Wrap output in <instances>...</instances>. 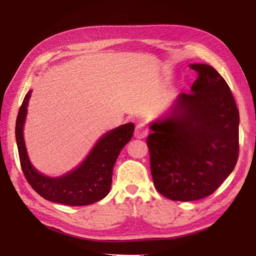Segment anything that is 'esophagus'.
I'll return each instance as SVG.
<instances>
[{"label":"esophagus","mask_w":256,"mask_h":256,"mask_svg":"<svg viewBox=\"0 0 256 256\" xmlns=\"http://www.w3.org/2000/svg\"><path fill=\"white\" fill-rule=\"evenodd\" d=\"M147 134H148V129H147V127H146L144 124H138L137 126H136V130H134V137L136 138L142 139Z\"/></svg>","instance_id":"1"}]
</instances>
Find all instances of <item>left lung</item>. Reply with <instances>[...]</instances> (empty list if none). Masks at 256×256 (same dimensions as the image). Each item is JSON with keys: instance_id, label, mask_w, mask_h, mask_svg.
Returning <instances> with one entry per match:
<instances>
[{"instance_id": "left-lung-1", "label": "left lung", "mask_w": 256, "mask_h": 256, "mask_svg": "<svg viewBox=\"0 0 256 256\" xmlns=\"http://www.w3.org/2000/svg\"><path fill=\"white\" fill-rule=\"evenodd\" d=\"M190 94L176 98L168 116L150 124L147 138L156 189L174 201L212 194L238 158V109L224 78L206 64Z\"/></svg>"}]
</instances>
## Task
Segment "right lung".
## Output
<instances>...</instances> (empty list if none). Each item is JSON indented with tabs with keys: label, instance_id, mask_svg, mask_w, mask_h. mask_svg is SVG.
Returning <instances> with one entry per match:
<instances>
[{
	"label": "right lung",
	"instance_id": "1",
	"mask_svg": "<svg viewBox=\"0 0 256 256\" xmlns=\"http://www.w3.org/2000/svg\"><path fill=\"white\" fill-rule=\"evenodd\" d=\"M30 97V92L20 107L15 126L20 164L30 186L44 199L60 204L80 206L104 199L110 190L114 164L120 150L132 139L134 124H122L104 134L77 169L60 178H48L33 168L26 154L23 126Z\"/></svg>",
	"mask_w": 256,
	"mask_h": 256
}]
</instances>
